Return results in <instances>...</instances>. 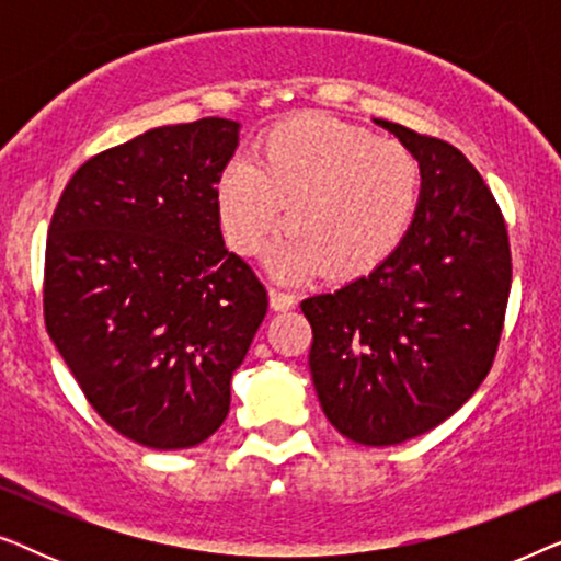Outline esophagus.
<instances>
[{
  "mask_svg": "<svg viewBox=\"0 0 561 561\" xmlns=\"http://www.w3.org/2000/svg\"><path fill=\"white\" fill-rule=\"evenodd\" d=\"M267 296H271V309L273 311H288V309H294V306H296V298L286 294V290H280V288H271V290H267Z\"/></svg>",
  "mask_w": 561,
  "mask_h": 561,
  "instance_id": "34e87169",
  "label": "esophagus"
}]
</instances>
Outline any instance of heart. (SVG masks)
<instances>
[{
    "label": "heart",
    "instance_id": "b5f03b06",
    "mask_svg": "<svg viewBox=\"0 0 561 561\" xmlns=\"http://www.w3.org/2000/svg\"><path fill=\"white\" fill-rule=\"evenodd\" d=\"M217 214L229 248L273 252L283 278L324 271L334 280L373 273L409 234L421 202V163L405 145L327 114H301L267 129L255 156L217 181Z\"/></svg>",
    "mask_w": 561,
    "mask_h": 561
}]
</instances>
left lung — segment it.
Here are the masks:
<instances>
[{
  "mask_svg": "<svg viewBox=\"0 0 561 561\" xmlns=\"http://www.w3.org/2000/svg\"><path fill=\"white\" fill-rule=\"evenodd\" d=\"M421 163L401 248L370 275L301 301L311 380L332 426L365 447L447 421L493 367L511 294L508 229L455 145L375 119Z\"/></svg>",
  "mask_w": 561,
  "mask_h": 561,
  "instance_id": "left-lung-1",
  "label": "left lung"
}]
</instances>
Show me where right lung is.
I'll return each instance as SVG.
<instances>
[{"mask_svg": "<svg viewBox=\"0 0 561 561\" xmlns=\"http://www.w3.org/2000/svg\"><path fill=\"white\" fill-rule=\"evenodd\" d=\"M237 142L221 117L148 129L87 160L53 211L45 327L91 409L142 447L188 449L225 424L267 313L219 229Z\"/></svg>", "mask_w": 561, "mask_h": 561, "instance_id": "obj_1", "label": "right lung"}]
</instances>
